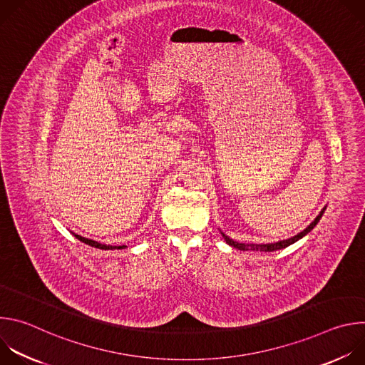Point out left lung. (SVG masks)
I'll return each instance as SVG.
<instances>
[{
  "label": "left lung",
  "mask_w": 365,
  "mask_h": 365,
  "mask_svg": "<svg viewBox=\"0 0 365 365\" xmlns=\"http://www.w3.org/2000/svg\"><path fill=\"white\" fill-rule=\"evenodd\" d=\"M325 210H327V207H324V210L321 211V214L315 218V221L312 222L306 230H303L300 234H297V235H294V237H292V238H289V240L279 241V242H272V244H244V242H237V241L231 240V238H230V237H227L224 232H221V234H222L224 240L227 241V244H230L231 247L238 248V250H241V251H277V250H282V248H286V247L292 245L293 242L299 241V240H300V238H303L307 232H310L312 230H314V228L317 227V224L319 222V220L322 218V215H324Z\"/></svg>",
  "instance_id": "8db88e82"
}]
</instances>
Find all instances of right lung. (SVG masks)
Here are the masks:
<instances>
[{
  "mask_svg": "<svg viewBox=\"0 0 365 365\" xmlns=\"http://www.w3.org/2000/svg\"><path fill=\"white\" fill-rule=\"evenodd\" d=\"M79 241L91 245V247H95V248H99V250H121V248H125V245H107V244H101L98 241H93V240H89V238H85L82 235H78V234H73Z\"/></svg>",
  "mask_w": 365,
  "mask_h": 365,
  "instance_id": "right-lung-1",
  "label": "right lung"
}]
</instances>
